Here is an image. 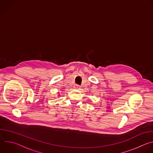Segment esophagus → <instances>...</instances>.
<instances>
[{"mask_svg": "<svg viewBox=\"0 0 153 153\" xmlns=\"http://www.w3.org/2000/svg\"><path fill=\"white\" fill-rule=\"evenodd\" d=\"M74 88L76 90H80V86L79 85H75L74 86Z\"/></svg>", "mask_w": 153, "mask_h": 153, "instance_id": "esophagus-1", "label": "esophagus"}]
</instances>
